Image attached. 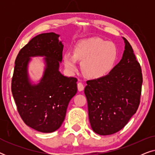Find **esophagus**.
I'll list each match as a JSON object with an SVG mask.
<instances>
[{
	"mask_svg": "<svg viewBox=\"0 0 155 155\" xmlns=\"http://www.w3.org/2000/svg\"><path fill=\"white\" fill-rule=\"evenodd\" d=\"M84 84H83V83H82L81 82H79L78 83V90L79 91H82L84 90Z\"/></svg>",
	"mask_w": 155,
	"mask_h": 155,
	"instance_id": "34e87169",
	"label": "esophagus"
}]
</instances>
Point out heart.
<instances>
[{"mask_svg":"<svg viewBox=\"0 0 155 155\" xmlns=\"http://www.w3.org/2000/svg\"><path fill=\"white\" fill-rule=\"evenodd\" d=\"M118 57L117 46L113 42L93 37L78 41L74 46V55L65 53L63 61L71 72L78 69V61H82L84 75L92 79L107 75L116 66Z\"/></svg>","mask_w":155,"mask_h":155,"instance_id":"1","label":"heart"}]
</instances>
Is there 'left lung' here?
Masks as SVG:
<instances>
[{
  "label": "left lung",
  "instance_id": "left-lung-1",
  "mask_svg": "<svg viewBox=\"0 0 155 155\" xmlns=\"http://www.w3.org/2000/svg\"><path fill=\"white\" fill-rule=\"evenodd\" d=\"M122 59L104 77L87 81L89 120L97 134L108 135L125 127L136 113L143 84L141 67L126 38Z\"/></svg>",
  "mask_w": 155,
  "mask_h": 155
}]
</instances>
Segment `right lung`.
<instances>
[{"mask_svg":"<svg viewBox=\"0 0 155 155\" xmlns=\"http://www.w3.org/2000/svg\"><path fill=\"white\" fill-rule=\"evenodd\" d=\"M58 37L54 32L36 36L21 48L15 61L11 90L18 113L27 126L41 133L60 128L78 91L77 78L65 77L58 71L63 48ZM33 56L45 57V71L37 85L31 84L27 73Z\"/></svg>","mask_w":155,"mask_h":155,"instance_id":"obj_1","label":"right lung"}]
</instances>
